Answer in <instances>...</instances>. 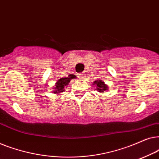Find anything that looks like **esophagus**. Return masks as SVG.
<instances>
[{"label": "esophagus", "mask_w": 159, "mask_h": 159, "mask_svg": "<svg viewBox=\"0 0 159 159\" xmlns=\"http://www.w3.org/2000/svg\"><path fill=\"white\" fill-rule=\"evenodd\" d=\"M84 75H84V73H80V74H79V75H78V77H79L80 79H83Z\"/></svg>", "instance_id": "1"}]
</instances>
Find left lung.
Instances as JSON below:
<instances>
[{
  "label": "left lung",
  "instance_id": "1",
  "mask_svg": "<svg viewBox=\"0 0 159 159\" xmlns=\"http://www.w3.org/2000/svg\"><path fill=\"white\" fill-rule=\"evenodd\" d=\"M93 85H95L96 87V90L97 91H98L99 93H104L106 92V91H108V86L107 84H105V82H104L103 80H96L95 81H94L93 82Z\"/></svg>",
  "mask_w": 159,
  "mask_h": 159
}]
</instances>
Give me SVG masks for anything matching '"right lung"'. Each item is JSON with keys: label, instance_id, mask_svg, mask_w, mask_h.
Segmentation results:
<instances>
[{"label": "right lung", "instance_id": "obj_1", "mask_svg": "<svg viewBox=\"0 0 159 159\" xmlns=\"http://www.w3.org/2000/svg\"><path fill=\"white\" fill-rule=\"evenodd\" d=\"M76 78V76L75 75H70L68 77H62L60 79H58L57 82H56V84L52 90V93L54 94H61L63 92H64L65 89L67 88L66 87L68 85L69 82L71 80Z\"/></svg>", "mask_w": 159, "mask_h": 159}]
</instances>
